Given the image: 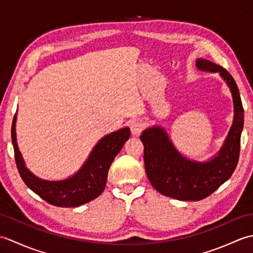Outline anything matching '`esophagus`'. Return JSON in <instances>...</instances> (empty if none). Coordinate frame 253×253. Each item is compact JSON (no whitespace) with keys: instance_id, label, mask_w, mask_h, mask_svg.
Listing matches in <instances>:
<instances>
[{"instance_id":"obj_1","label":"esophagus","mask_w":253,"mask_h":253,"mask_svg":"<svg viewBox=\"0 0 253 253\" xmlns=\"http://www.w3.org/2000/svg\"><path fill=\"white\" fill-rule=\"evenodd\" d=\"M129 127H130V130H131V133L133 136L140 135L142 131V124L137 120H131L129 122Z\"/></svg>"}]
</instances>
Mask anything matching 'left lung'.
<instances>
[{
  "label": "left lung",
  "mask_w": 253,
  "mask_h": 253,
  "mask_svg": "<svg viewBox=\"0 0 253 253\" xmlns=\"http://www.w3.org/2000/svg\"><path fill=\"white\" fill-rule=\"evenodd\" d=\"M196 65L200 71L219 73L233 95L234 122L216 157L208 162L182 157L162 127L148 128L140 136L144 147V168L151 185L162 195L181 201L202 200L233 175L239 160L244 127V107L232 75L222 66L202 58H198Z\"/></svg>",
  "instance_id": "obj_1"
}]
</instances>
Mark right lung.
<instances>
[{"label":"right lung","instance_id":"1","mask_svg":"<svg viewBox=\"0 0 253 253\" xmlns=\"http://www.w3.org/2000/svg\"><path fill=\"white\" fill-rule=\"evenodd\" d=\"M16 115L12 124V142L15 161L25 184L47 203L61 208H75L90 202L103 192L109 169L124 143L130 137L128 127L103 137L95 144L88 160L76 174L64 180H45L26 168L16 141Z\"/></svg>","mask_w":253,"mask_h":253}]
</instances>
